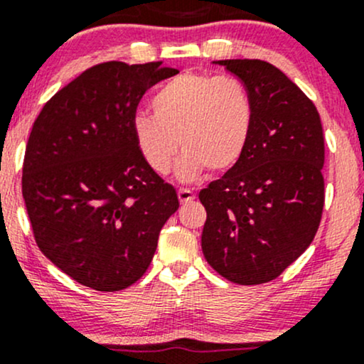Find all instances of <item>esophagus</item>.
<instances>
[{"mask_svg":"<svg viewBox=\"0 0 364 364\" xmlns=\"http://www.w3.org/2000/svg\"><path fill=\"white\" fill-rule=\"evenodd\" d=\"M178 201L182 203H189V201H193V199H196V194L193 193V191L191 189H178Z\"/></svg>","mask_w":364,"mask_h":364,"instance_id":"34e87169","label":"esophagus"}]
</instances>
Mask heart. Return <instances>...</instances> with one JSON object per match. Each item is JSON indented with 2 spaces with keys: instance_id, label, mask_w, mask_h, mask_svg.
<instances>
[{
  "instance_id": "b5f03b06",
  "label": "heart",
  "mask_w": 364,
  "mask_h": 364,
  "mask_svg": "<svg viewBox=\"0 0 364 364\" xmlns=\"http://www.w3.org/2000/svg\"><path fill=\"white\" fill-rule=\"evenodd\" d=\"M152 112L132 118V135L146 165L166 173L178 147L175 173L193 182L208 168L228 171L243 158L252 136L255 107L240 80L187 73L168 81L151 100Z\"/></svg>"
}]
</instances>
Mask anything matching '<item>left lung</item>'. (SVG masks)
Instances as JSON below:
<instances>
[{
  "label": "left lung",
  "instance_id": "8db88e82",
  "mask_svg": "<svg viewBox=\"0 0 364 364\" xmlns=\"http://www.w3.org/2000/svg\"><path fill=\"white\" fill-rule=\"evenodd\" d=\"M224 65L248 88L255 107L243 158L199 193L206 210V262L237 284L276 279L307 250L324 205V140L318 109L279 69L264 60Z\"/></svg>",
  "mask_w": 364,
  "mask_h": 364
}]
</instances>
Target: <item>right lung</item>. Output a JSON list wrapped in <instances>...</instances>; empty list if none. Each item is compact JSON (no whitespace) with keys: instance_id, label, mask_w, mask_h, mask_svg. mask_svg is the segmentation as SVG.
Listing matches in <instances>:
<instances>
[{"instance_id":"obj_1","label":"right lung","mask_w":364,"mask_h":364,"mask_svg":"<svg viewBox=\"0 0 364 364\" xmlns=\"http://www.w3.org/2000/svg\"><path fill=\"white\" fill-rule=\"evenodd\" d=\"M178 74L161 62H105L46 102L27 142L22 194L43 255L77 283L119 291L144 276L178 210L132 135L144 93Z\"/></svg>"}]
</instances>
